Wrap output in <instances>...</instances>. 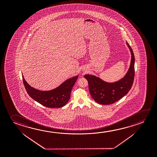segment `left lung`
<instances>
[{"label": "left lung", "instance_id": "left-lung-1", "mask_svg": "<svg viewBox=\"0 0 157 157\" xmlns=\"http://www.w3.org/2000/svg\"><path fill=\"white\" fill-rule=\"evenodd\" d=\"M131 54V63L125 76L115 82H107L94 75H86L90 95L99 104L111 105L119 100L126 95L134 82L135 76V57L131 46L126 42Z\"/></svg>", "mask_w": 157, "mask_h": 157}]
</instances>
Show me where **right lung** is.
Listing matches in <instances>:
<instances>
[{"mask_svg": "<svg viewBox=\"0 0 157 157\" xmlns=\"http://www.w3.org/2000/svg\"><path fill=\"white\" fill-rule=\"evenodd\" d=\"M78 76L66 80L59 87L50 91H40L31 87L22 76L27 93L34 100L48 108H60L66 105L71 97L72 88Z\"/></svg>", "mask_w": 157, "mask_h": 157, "instance_id": "1", "label": "right lung"}]
</instances>
